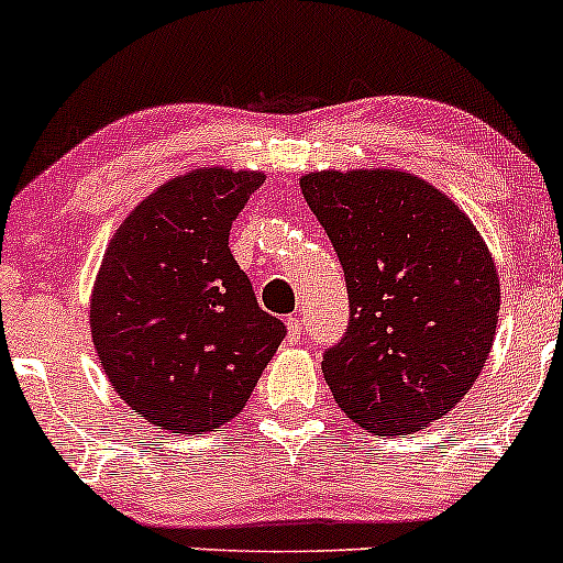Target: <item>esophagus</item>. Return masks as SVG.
<instances>
[{
    "mask_svg": "<svg viewBox=\"0 0 563 563\" xmlns=\"http://www.w3.org/2000/svg\"><path fill=\"white\" fill-rule=\"evenodd\" d=\"M286 328H288V341H299L301 333H303V325L299 318H288L286 320Z\"/></svg>",
    "mask_w": 563,
    "mask_h": 563,
    "instance_id": "esophagus-1",
    "label": "esophagus"
}]
</instances>
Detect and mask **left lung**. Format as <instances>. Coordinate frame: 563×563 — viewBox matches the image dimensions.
Here are the masks:
<instances>
[{"label": "left lung", "instance_id": "1", "mask_svg": "<svg viewBox=\"0 0 563 563\" xmlns=\"http://www.w3.org/2000/svg\"><path fill=\"white\" fill-rule=\"evenodd\" d=\"M346 275L352 320L322 357L341 410L380 437L434 423L466 397L495 341L500 277L466 211L402 169L299 179Z\"/></svg>", "mask_w": 563, "mask_h": 563}]
</instances>
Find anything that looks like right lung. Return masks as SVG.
Returning a JSON list of instances; mask_svg holds the SVG:
<instances>
[{
  "label": "right lung",
  "instance_id": "1",
  "mask_svg": "<svg viewBox=\"0 0 563 563\" xmlns=\"http://www.w3.org/2000/svg\"><path fill=\"white\" fill-rule=\"evenodd\" d=\"M262 183V172L228 166L179 174L129 211L97 269V360L115 394L172 434L232 421L286 335L228 245Z\"/></svg>",
  "mask_w": 563,
  "mask_h": 563
}]
</instances>
